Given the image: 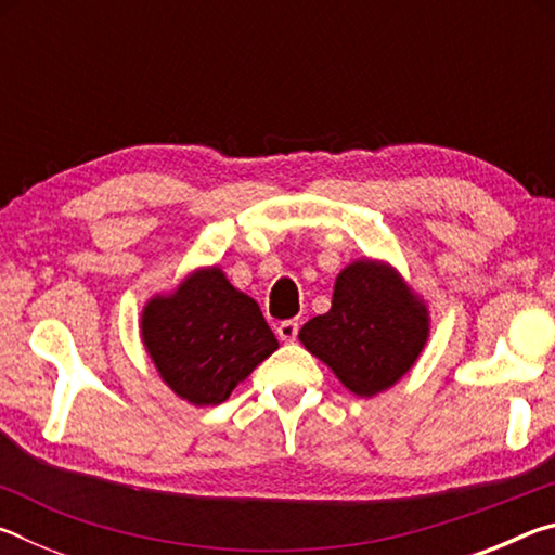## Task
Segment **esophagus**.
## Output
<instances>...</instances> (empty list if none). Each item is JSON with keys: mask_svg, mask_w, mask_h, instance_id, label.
I'll return each instance as SVG.
<instances>
[{"mask_svg": "<svg viewBox=\"0 0 555 555\" xmlns=\"http://www.w3.org/2000/svg\"><path fill=\"white\" fill-rule=\"evenodd\" d=\"M276 333H279V337H281V340H284V343H294L296 335H298V321H284V323H279Z\"/></svg>", "mask_w": 555, "mask_h": 555, "instance_id": "1", "label": "esophagus"}]
</instances>
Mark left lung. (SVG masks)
Instances as JSON below:
<instances>
[{"instance_id":"1","label":"left lung","mask_w":555,"mask_h":555,"mask_svg":"<svg viewBox=\"0 0 555 555\" xmlns=\"http://www.w3.org/2000/svg\"><path fill=\"white\" fill-rule=\"evenodd\" d=\"M428 335L426 300L387 261L364 257L337 274L331 311L311 318L298 340L345 389L372 399L416 364Z\"/></svg>"}]
</instances>
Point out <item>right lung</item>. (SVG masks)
Listing matches in <instances>:
<instances>
[{
  "label": "right lung",
  "instance_id": "right-lung-1",
  "mask_svg": "<svg viewBox=\"0 0 555 555\" xmlns=\"http://www.w3.org/2000/svg\"><path fill=\"white\" fill-rule=\"evenodd\" d=\"M142 343L158 377L193 406H215L276 350L259 304L220 267H201L146 300Z\"/></svg>",
  "mask_w": 555,
  "mask_h": 555
}]
</instances>
